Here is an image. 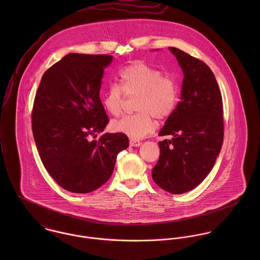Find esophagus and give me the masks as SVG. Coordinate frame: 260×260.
I'll return each instance as SVG.
<instances>
[{"label": "esophagus", "instance_id": "34e87169", "mask_svg": "<svg viewBox=\"0 0 260 260\" xmlns=\"http://www.w3.org/2000/svg\"><path fill=\"white\" fill-rule=\"evenodd\" d=\"M140 145H141V142L139 140L130 139V146H132V147H139Z\"/></svg>", "mask_w": 260, "mask_h": 260}]
</instances>
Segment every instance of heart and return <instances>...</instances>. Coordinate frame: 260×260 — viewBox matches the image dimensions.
Wrapping results in <instances>:
<instances>
[{"instance_id": "heart-1", "label": "heart", "mask_w": 260, "mask_h": 260, "mask_svg": "<svg viewBox=\"0 0 260 260\" xmlns=\"http://www.w3.org/2000/svg\"><path fill=\"white\" fill-rule=\"evenodd\" d=\"M120 86L110 85L102 96V104L112 116H119L125 95L135 96L137 113L112 123V129L132 139H141L155 130L153 117L164 120L175 111L179 102V88L174 78L144 62H133L119 72Z\"/></svg>"}]
</instances>
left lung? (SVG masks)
Masks as SVG:
<instances>
[{
    "instance_id": "8db88e82",
    "label": "left lung",
    "mask_w": 260,
    "mask_h": 260,
    "mask_svg": "<svg viewBox=\"0 0 260 260\" xmlns=\"http://www.w3.org/2000/svg\"><path fill=\"white\" fill-rule=\"evenodd\" d=\"M182 71L181 101L159 136L160 156L152 170L154 182L172 194L199 185L213 168L223 143L222 96L215 76L202 61L169 47Z\"/></svg>"
}]
</instances>
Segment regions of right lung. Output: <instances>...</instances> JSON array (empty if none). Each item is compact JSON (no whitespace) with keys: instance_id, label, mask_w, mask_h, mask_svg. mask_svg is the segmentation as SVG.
Wrapping results in <instances>:
<instances>
[{"instance_id":"obj_1","label":"right lung","mask_w":260,"mask_h":260,"mask_svg":"<svg viewBox=\"0 0 260 260\" xmlns=\"http://www.w3.org/2000/svg\"><path fill=\"white\" fill-rule=\"evenodd\" d=\"M110 55L68 54L41 79L32 130L40 158L52 178L73 193H89L110 178L117 155L129 146L123 133H105L109 122L100 100Z\"/></svg>"}]
</instances>
